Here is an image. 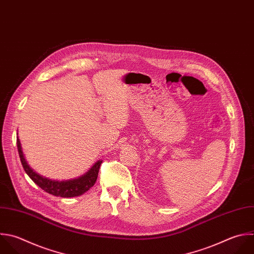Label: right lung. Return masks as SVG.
Here are the masks:
<instances>
[{"instance_id": "obj_1", "label": "right lung", "mask_w": 254, "mask_h": 254, "mask_svg": "<svg viewBox=\"0 0 254 254\" xmlns=\"http://www.w3.org/2000/svg\"><path fill=\"white\" fill-rule=\"evenodd\" d=\"M17 146H18L21 163L24 167L25 172L28 174V176L45 191L57 196L72 197V196H78L84 193L85 191H87L95 184L98 177L100 166L102 164V161H98L84 176L80 178L69 180V181H54L39 175L28 165L23 155L22 146H21L19 137L17 138Z\"/></svg>"}]
</instances>
